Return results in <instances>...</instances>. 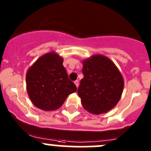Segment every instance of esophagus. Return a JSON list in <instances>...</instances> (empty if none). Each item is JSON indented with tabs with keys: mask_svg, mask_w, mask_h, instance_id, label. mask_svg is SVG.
I'll use <instances>...</instances> for the list:
<instances>
[{
	"mask_svg": "<svg viewBox=\"0 0 151 151\" xmlns=\"http://www.w3.org/2000/svg\"><path fill=\"white\" fill-rule=\"evenodd\" d=\"M74 84L76 85L77 88H78V86H79V80H76V81H74Z\"/></svg>",
	"mask_w": 151,
	"mask_h": 151,
	"instance_id": "34e87169",
	"label": "esophagus"
}]
</instances>
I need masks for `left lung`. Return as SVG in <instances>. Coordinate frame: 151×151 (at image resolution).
Here are the masks:
<instances>
[{"instance_id":"left-lung-1","label":"left lung","mask_w":151,"mask_h":151,"mask_svg":"<svg viewBox=\"0 0 151 151\" xmlns=\"http://www.w3.org/2000/svg\"><path fill=\"white\" fill-rule=\"evenodd\" d=\"M84 77L77 93L83 107L95 115L105 113L115 107L122 95L124 82L115 63L101 55L83 61Z\"/></svg>"}]
</instances>
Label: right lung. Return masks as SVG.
I'll use <instances>...</instances> for the list:
<instances>
[{"label":"right lung","instance_id":"1","mask_svg":"<svg viewBox=\"0 0 151 151\" xmlns=\"http://www.w3.org/2000/svg\"><path fill=\"white\" fill-rule=\"evenodd\" d=\"M63 59L52 52L39 58L29 68L26 88L32 103L45 111L55 110L62 106L77 87L69 80Z\"/></svg>","mask_w":151,"mask_h":151}]
</instances>
